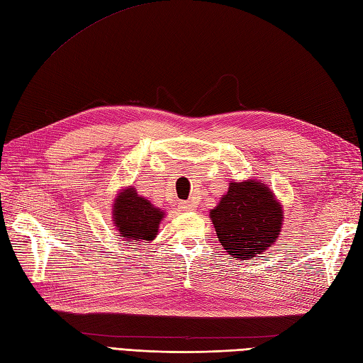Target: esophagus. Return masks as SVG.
<instances>
[{
    "instance_id": "1",
    "label": "esophagus",
    "mask_w": 363,
    "mask_h": 363,
    "mask_svg": "<svg viewBox=\"0 0 363 363\" xmlns=\"http://www.w3.org/2000/svg\"><path fill=\"white\" fill-rule=\"evenodd\" d=\"M179 208L184 211H194L196 210V203L191 202V201H184L179 203Z\"/></svg>"
}]
</instances>
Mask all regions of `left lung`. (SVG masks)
Instances as JSON below:
<instances>
[{
    "mask_svg": "<svg viewBox=\"0 0 363 363\" xmlns=\"http://www.w3.org/2000/svg\"><path fill=\"white\" fill-rule=\"evenodd\" d=\"M284 208L264 181H231L210 210L220 245L231 257L250 261L274 245L284 225Z\"/></svg>",
    "mask_w": 363,
    "mask_h": 363,
    "instance_id": "8db88e82",
    "label": "left lung"
}]
</instances>
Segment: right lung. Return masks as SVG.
<instances>
[{
	"label": "right lung",
	"instance_id": "add662e5",
	"mask_svg": "<svg viewBox=\"0 0 363 363\" xmlns=\"http://www.w3.org/2000/svg\"><path fill=\"white\" fill-rule=\"evenodd\" d=\"M164 216L165 211L138 194L135 187L121 190L111 206L115 228L127 244L145 242V240L152 242Z\"/></svg>",
	"mask_w": 363,
	"mask_h": 363
}]
</instances>
